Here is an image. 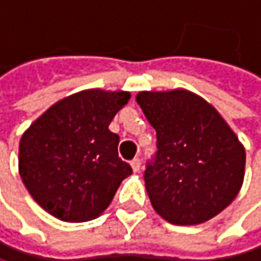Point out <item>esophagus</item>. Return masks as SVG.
Listing matches in <instances>:
<instances>
[{"label": "esophagus", "mask_w": 261, "mask_h": 261, "mask_svg": "<svg viewBox=\"0 0 261 261\" xmlns=\"http://www.w3.org/2000/svg\"><path fill=\"white\" fill-rule=\"evenodd\" d=\"M132 168H133L135 173H138V171L141 170V159H139V158H136V159L132 161Z\"/></svg>", "instance_id": "esophagus-1"}]
</instances>
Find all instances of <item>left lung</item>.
Wrapping results in <instances>:
<instances>
[{
	"instance_id": "obj_1",
	"label": "left lung",
	"mask_w": 261,
	"mask_h": 261,
	"mask_svg": "<svg viewBox=\"0 0 261 261\" xmlns=\"http://www.w3.org/2000/svg\"><path fill=\"white\" fill-rule=\"evenodd\" d=\"M136 100L158 138L144 174L156 213L173 225H199L222 213L242 188L246 162L225 119L188 90L141 91Z\"/></svg>"
}]
</instances>
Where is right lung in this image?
Returning a JSON list of instances; mask_svg holds the SVG:
<instances>
[{"label": "right lung", "mask_w": 261, "mask_h": 261, "mask_svg": "<svg viewBox=\"0 0 261 261\" xmlns=\"http://www.w3.org/2000/svg\"><path fill=\"white\" fill-rule=\"evenodd\" d=\"M128 99V91H79L51 105L22 135L19 174L48 214L64 222L91 220L133 173L117 154L119 136L108 129Z\"/></svg>", "instance_id": "obj_1"}]
</instances>
